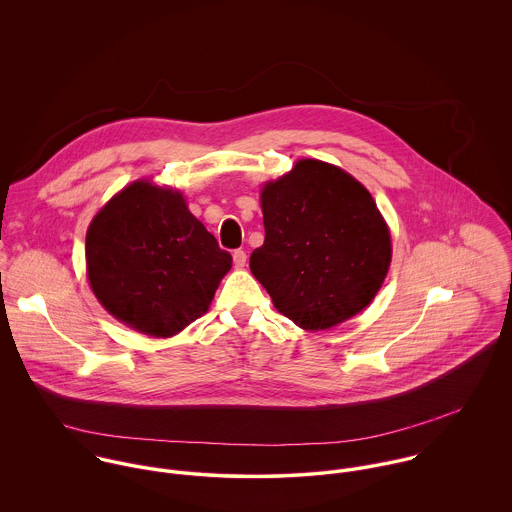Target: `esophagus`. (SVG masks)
<instances>
[{
    "label": "esophagus",
    "mask_w": 512,
    "mask_h": 512,
    "mask_svg": "<svg viewBox=\"0 0 512 512\" xmlns=\"http://www.w3.org/2000/svg\"><path fill=\"white\" fill-rule=\"evenodd\" d=\"M232 260H234V268H236V270H242V268L246 266V252H244V250H234Z\"/></svg>",
    "instance_id": "esophagus-1"
}]
</instances>
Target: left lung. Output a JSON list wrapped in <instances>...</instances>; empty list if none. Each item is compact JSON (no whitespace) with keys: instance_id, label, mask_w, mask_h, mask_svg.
<instances>
[{"instance_id":"left-lung-1","label":"left lung","mask_w":512,"mask_h":512,"mask_svg":"<svg viewBox=\"0 0 512 512\" xmlns=\"http://www.w3.org/2000/svg\"><path fill=\"white\" fill-rule=\"evenodd\" d=\"M266 238L250 256L276 309L305 331L335 327L374 299L390 230L365 187L343 169L301 159L262 189Z\"/></svg>"}]
</instances>
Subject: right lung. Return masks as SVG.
Listing matches in <instances>:
<instances>
[{
  "mask_svg": "<svg viewBox=\"0 0 512 512\" xmlns=\"http://www.w3.org/2000/svg\"><path fill=\"white\" fill-rule=\"evenodd\" d=\"M232 256L183 195L134 181L86 232V274L98 301L128 327L171 337L207 313Z\"/></svg>",
  "mask_w": 512,
  "mask_h": 512,
  "instance_id": "obj_1",
  "label": "right lung"
}]
</instances>
